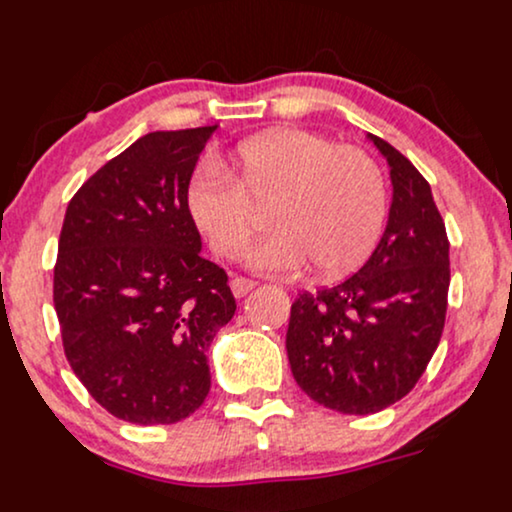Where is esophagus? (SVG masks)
<instances>
[{"instance_id":"34e87169","label":"esophagus","mask_w":512,"mask_h":512,"mask_svg":"<svg viewBox=\"0 0 512 512\" xmlns=\"http://www.w3.org/2000/svg\"><path fill=\"white\" fill-rule=\"evenodd\" d=\"M230 287H232V294H234V297H244L246 292L254 290L256 282H254V280H249V278H242V275H237V278H232Z\"/></svg>"}]
</instances>
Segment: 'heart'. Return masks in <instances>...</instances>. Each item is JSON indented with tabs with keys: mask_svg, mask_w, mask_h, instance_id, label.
<instances>
[{
	"mask_svg": "<svg viewBox=\"0 0 512 512\" xmlns=\"http://www.w3.org/2000/svg\"><path fill=\"white\" fill-rule=\"evenodd\" d=\"M270 206L273 232L246 251L263 273H297L306 263L323 278L362 266L386 225L381 165L362 148L335 146L314 131L278 129L246 138L232 174L201 162L189 184V210L213 254L234 258Z\"/></svg>",
	"mask_w": 512,
	"mask_h": 512,
	"instance_id": "b5f03b06",
	"label": "heart"
}]
</instances>
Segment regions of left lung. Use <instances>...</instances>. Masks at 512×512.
<instances>
[{
    "mask_svg": "<svg viewBox=\"0 0 512 512\" xmlns=\"http://www.w3.org/2000/svg\"><path fill=\"white\" fill-rule=\"evenodd\" d=\"M390 165L393 203L381 242L357 273L292 304L287 357L297 386L342 414H374L405 398L446 326L450 242L431 186L374 134Z\"/></svg>",
    "mask_w": 512,
    "mask_h": 512,
    "instance_id": "8db88e82",
    "label": "left lung"
}]
</instances>
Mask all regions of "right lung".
<instances>
[{
	"mask_svg": "<svg viewBox=\"0 0 512 512\" xmlns=\"http://www.w3.org/2000/svg\"><path fill=\"white\" fill-rule=\"evenodd\" d=\"M215 129L141 136L66 208L52 294L66 362L124 422L194 414L210 390V342L237 309L225 270L201 256L189 210L191 174Z\"/></svg>",
	"mask_w": 512,
	"mask_h": 512,
	"instance_id": "1",
	"label": "right lung"
}]
</instances>
